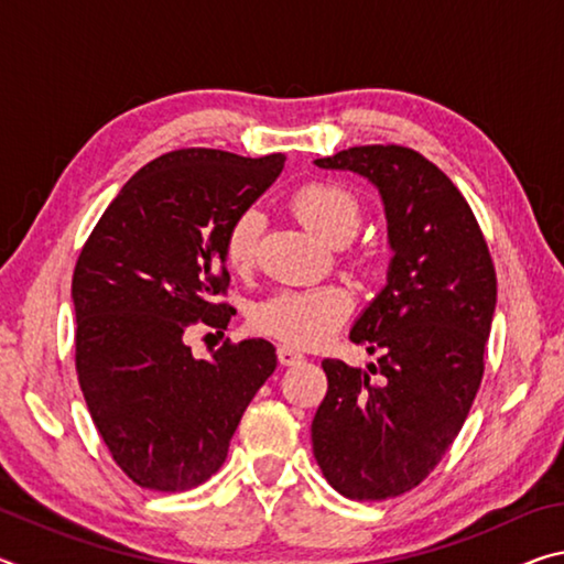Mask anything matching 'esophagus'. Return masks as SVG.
Wrapping results in <instances>:
<instances>
[{"label": "esophagus", "mask_w": 564, "mask_h": 564, "mask_svg": "<svg viewBox=\"0 0 564 564\" xmlns=\"http://www.w3.org/2000/svg\"><path fill=\"white\" fill-rule=\"evenodd\" d=\"M275 352H279L281 366H295V362L303 360V352H299L291 346H279V350H275Z\"/></svg>", "instance_id": "1"}]
</instances>
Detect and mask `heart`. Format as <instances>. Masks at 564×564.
<instances>
[{"label":"heart","instance_id":"b5f03b06","mask_svg":"<svg viewBox=\"0 0 564 564\" xmlns=\"http://www.w3.org/2000/svg\"><path fill=\"white\" fill-rule=\"evenodd\" d=\"M289 204L301 221L330 243H343L358 231L360 202L350 188L336 181L313 178L293 191ZM263 218L256 208L238 212L224 234V261L234 273H248L256 263ZM350 293L343 285H313V289H283L265 295L248 311L253 333L308 348L326 338L348 318Z\"/></svg>","mask_w":564,"mask_h":564}]
</instances>
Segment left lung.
Masks as SVG:
<instances>
[{
  "label": "left lung",
  "instance_id": "8db88e82",
  "mask_svg": "<svg viewBox=\"0 0 564 564\" xmlns=\"http://www.w3.org/2000/svg\"><path fill=\"white\" fill-rule=\"evenodd\" d=\"M316 164L373 181L395 256L388 285L350 330L378 366L366 373L323 360L328 390L311 425L313 455L346 498H398L443 460L480 390L495 263L470 204L415 149L350 147Z\"/></svg>",
  "mask_w": 564,
  "mask_h": 564
}]
</instances>
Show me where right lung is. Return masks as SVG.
<instances>
[{"mask_svg":"<svg viewBox=\"0 0 564 564\" xmlns=\"http://www.w3.org/2000/svg\"><path fill=\"white\" fill-rule=\"evenodd\" d=\"M176 149L139 169L101 214L74 265V362L94 425L139 488L181 492L228 455L246 405L275 370L269 340H224L196 360L191 328L224 336V234L283 169Z\"/></svg>","mask_w":564,"mask_h":564,"instance_id":"obj_1","label":"right lung"}]
</instances>
